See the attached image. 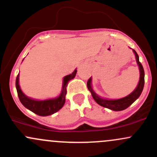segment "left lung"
<instances>
[{"mask_svg":"<svg viewBox=\"0 0 157 157\" xmlns=\"http://www.w3.org/2000/svg\"><path fill=\"white\" fill-rule=\"evenodd\" d=\"M132 50L135 55V59H136L137 63H138V67H139L140 79L136 89H135L131 94H129V95H127V96L124 97V98H120V99H105V98H101L99 95H97V94L94 92V90H92V77H90L88 80V81H87V87H88L89 90L91 92L94 100H95L98 105H101V106L104 107V108L110 109V110H114V111H120V110H125V109H126L127 108H128V107H129L130 105H131L140 96V95H141L144 86V68H143L142 65H141V62H139V57H138V55L137 54V52H135V50H134V49H132Z\"/></svg>","mask_w":157,"mask_h":157,"instance_id":"8db88e82","label":"left lung"}]
</instances>
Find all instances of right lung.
<instances>
[{
	"instance_id": "1",
	"label": "right lung",
	"mask_w": 157,
	"mask_h": 157,
	"mask_svg": "<svg viewBox=\"0 0 157 157\" xmlns=\"http://www.w3.org/2000/svg\"><path fill=\"white\" fill-rule=\"evenodd\" d=\"M76 74H77V70H74L72 74L69 75L65 76L63 79V84H62V90L61 92L60 95L56 98H52V99H47L43 101H38L32 98H29L23 93L21 90L20 86L19 84V74H18L16 80V87L17 90L18 96H19V100L21 103L26 108L30 110L33 113L39 115V116L46 117L52 115L53 113H56L58 110H60L63 107L65 102V95L67 93V83L71 80L74 78Z\"/></svg>"
}]
</instances>
